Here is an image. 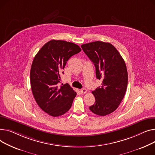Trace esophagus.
Listing matches in <instances>:
<instances>
[{
	"instance_id": "1",
	"label": "esophagus",
	"mask_w": 155,
	"mask_h": 155,
	"mask_svg": "<svg viewBox=\"0 0 155 155\" xmlns=\"http://www.w3.org/2000/svg\"><path fill=\"white\" fill-rule=\"evenodd\" d=\"M80 91H81V93L82 94H86V93H87V89H86L83 88V89H81V90H80Z\"/></svg>"
}]
</instances>
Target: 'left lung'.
I'll return each mask as SVG.
<instances>
[{
    "label": "left lung",
    "instance_id": "left-lung-1",
    "mask_svg": "<svg viewBox=\"0 0 155 155\" xmlns=\"http://www.w3.org/2000/svg\"><path fill=\"white\" fill-rule=\"evenodd\" d=\"M84 53L95 66L97 79L102 86L92 93L95 103L89 107L93 113L104 116L118 107L128 86V72L120 52L109 42L95 41L81 45Z\"/></svg>",
    "mask_w": 155,
    "mask_h": 155
}]
</instances>
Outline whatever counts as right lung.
Instances as JSON below:
<instances>
[{
    "mask_svg": "<svg viewBox=\"0 0 155 155\" xmlns=\"http://www.w3.org/2000/svg\"><path fill=\"white\" fill-rule=\"evenodd\" d=\"M81 51L76 44L51 40L34 58L30 72L32 92L39 106L50 116H61L72 106L76 93L68 84H58L67 61Z\"/></svg>",
    "mask_w": 155,
    "mask_h": 155,
    "instance_id": "obj_1",
    "label": "right lung"
}]
</instances>
